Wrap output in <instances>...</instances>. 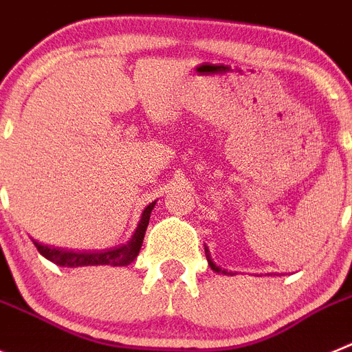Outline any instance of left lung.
I'll use <instances>...</instances> for the list:
<instances>
[{
    "instance_id": "1",
    "label": "left lung",
    "mask_w": 352,
    "mask_h": 352,
    "mask_svg": "<svg viewBox=\"0 0 352 352\" xmlns=\"http://www.w3.org/2000/svg\"><path fill=\"white\" fill-rule=\"evenodd\" d=\"M205 254H207V259H208V265H210V268L214 272H217V274H224V275H233V272L231 270H226V268H223V267H219V265H217V263L214 261V259H212V256H210V251H208V247L205 245Z\"/></svg>"
}]
</instances>
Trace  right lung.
<instances>
[{
	"label": "right lung",
	"mask_w": 352,
	"mask_h": 352,
	"mask_svg": "<svg viewBox=\"0 0 352 352\" xmlns=\"http://www.w3.org/2000/svg\"><path fill=\"white\" fill-rule=\"evenodd\" d=\"M154 205L148 204L145 207V210L142 212V219L138 223L137 230L133 233V236L129 239L128 243L119 247H113V249H107V251H93V252H80V251H69V249H61V247H52L47 245V243L38 242L33 240L34 247L38 249V252L42 256H45L47 259H50L56 265H63V267H87V265H112V267H122V265H128L133 259L137 258L138 252H140L142 242H144L145 230H147L148 219H151V212H153Z\"/></svg>",
	"instance_id": "add662e5"
}]
</instances>
